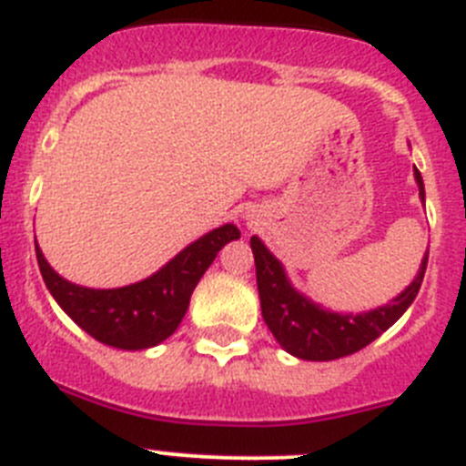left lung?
<instances>
[{
  "mask_svg": "<svg viewBox=\"0 0 466 466\" xmlns=\"http://www.w3.org/2000/svg\"><path fill=\"white\" fill-rule=\"evenodd\" d=\"M413 175H416L420 200L425 203V187H422L418 168L413 170ZM249 245L254 251L263 321L268 323L281 347L302 360H335V358L351 356L365 349L370 341L377 339L381 332H386L398 321L409 309V305L416 300L425 268H428V251H425L416 279L388 305L362 311V314H337L298 293L286 277L281 263L258 238H251Z\"/></svg>",
  "mask_w": 466,
  "mask_h": 466,
  "instance_id": "left-lung-1",
  "label": "left lung"
}]
</instances>
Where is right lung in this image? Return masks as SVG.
Listing matches in <instances>:
<instances>
[{
	"mask_svg": "<svg viewBox=\"0 0 466 466\" xmlns=\"http://www.w3.org/2000/svg\"><path fill=\"white\" fill-rule=\"evenodd\" d=\"M240 230L224 224L191 242L159 272L122 289H87L59 277L36 245L38 270L57 305L87 335L127 351L157 347L185 319L191 293L221 247L238 240Z\"/></svg>",
	"mask_w": 466,
	"mask_h": 466,
	"instance_id": "1",
	"label": "right lung"
}]
</instances>
